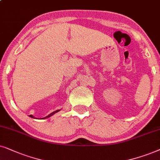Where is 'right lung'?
Returning <instances> with one entry per match:
<instances>
[{
  "instance_id": "add662e5",
  "label": "right lung",
  "mask_w": 160,
  "mask_h": 160,
  "mask_svg": "<svg viewBox=\"0 0 160 160\" xmlns=\"http://www.w3.org/2000/svg\"><path fill=\"white\" fill-rule=\"evenodd\" d=\"M58 111H60V110H55V111H54V112H52V113H50V115H48V116L44 117V118H41V119H44V118H49V117L52 116V115H54L55 113H56V112H58ZM30 116V117H31V118H35V117H34V116H32V115H30V116Z\"/></svg>"
}]
</instances>
